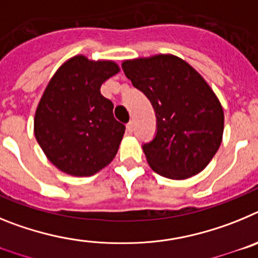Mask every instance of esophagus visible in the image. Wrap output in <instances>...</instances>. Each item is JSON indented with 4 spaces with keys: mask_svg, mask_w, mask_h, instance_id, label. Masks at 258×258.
I'll return each instance as SVG.
<instances>
[{
    "mask_svg": "<svg viewBox=\"0 0 258 258\" xmlns=\"http://www.w3.org/2000/svg\"><path fill=\"white\" fill-rule=\"evenodd\" d=\"M133 129H134V122L133 121H129L126 124V132L127 133H133Z\"/></svg>",
    "mask_w": 258,
    "mask_h": 258,
    "instance_id": "1",
    "label": "esophagus"
}]
</instances>
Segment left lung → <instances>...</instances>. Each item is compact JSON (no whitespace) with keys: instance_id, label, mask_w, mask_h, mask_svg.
Wrapping results in <instances>:
<instances>
[{"instance_id":"8db88e82","label":"left lung","mask_w":258,"mask_h":258,"mask_svg":"<svg viewBox=\"0 0 258 258\" xmlns=\"http://www.w3.org/2000/svg\"><path fill=\"white\" fill-rule=\"evenodd\" d=\"M121 67L156 115L154 140L142 146L152 170L170 179L202 172L223 134V109L211 86L174 55L125 60Z\"/></svg>"}]
</instances>
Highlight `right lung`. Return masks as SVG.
Returning <instances> with one entry per match:
<instances>
[{
    "mask_svg": "<svg viewBox=\"0 0 258 258\" xmlns=\"http://www.w3.org/2000/svg\"><path fill=\"white\" fill-rule=\"evenodd\" d=\"M120 71L111 60L76 55L61 64L45 89L35 115V136L54 165L71 175H93L115 157L125 125L101 85Z\"/></svg>",
    "mask_w": 258,
    "mask_h": 258,
    "instance_id": "obj_1",
    "label": "right lung"
}]
</instances>
